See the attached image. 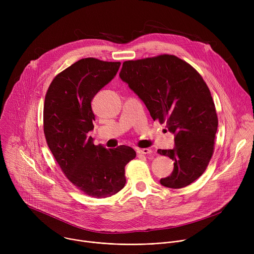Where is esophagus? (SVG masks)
<instances>
[{"label": "esophagus", "instance_id": "obj_1", "mask_svg": "<svg viewBox=\"0 0 254 254\" xmlns=\"http://www.w3.org/2000/svg\"><path fill=\"white\" fill-rule=\"evenodd\" d=\"M136 152L139 155H149V154L152 153V150L148 149V148H144V149H137Z\"/></svg>", "mask_w": 254, "mask_h": 254}]
</instances>
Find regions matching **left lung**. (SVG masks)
<instances>
[{"mask_svg": "<svg viewBox=\"0 0 254 254\" xmlns=\"http://www.w3.org/2000/svg\"><path fill=\"white\" fill-rule=\"evenodd\" d=\"M120 77L143 101L154 121L175 135L172 150H158L174 161L168 188H184L206 170L214 151L218 119L211 92L186 61L164 54L123 63Z\"/></svg>", "mask_w": 254, "mask_h": 254, "instance_id": "1", "label": "left lung"}]
</instances>
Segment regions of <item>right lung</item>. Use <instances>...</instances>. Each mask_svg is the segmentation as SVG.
Instances as JSON below:
<instances>
[{
  "instance_id": "right-lung-1",
  "label": "right lung",
  "mask_w": 254,
  "mask_h": 254,
  "mask_svg": "<svg viewBox=\"0 0 254 254\" xmlns=\"http://www.w3.org/2000/svg\"><path fill=\"white\" fill-rule=\"evenodd\" d=\"M121 62L84 58L52 80L44 102V134L56 162L70 182L94 198L111 197L126 185L125 167L133 149L95 146L89 131L95 120L94 95L117 75Z\"/></svg>"
}]
</instances>
